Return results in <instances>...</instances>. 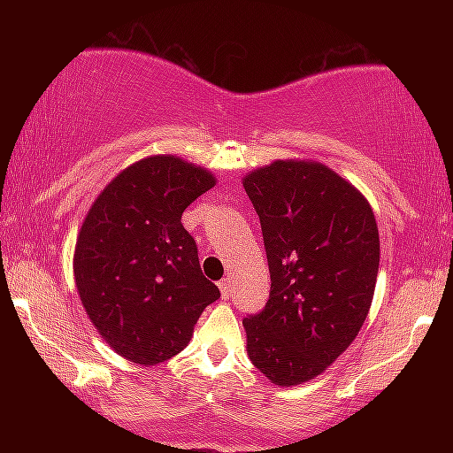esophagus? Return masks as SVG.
<instances>
[{"label": "esophagus", "instance_id": "34e87169", "mask_svg": "<svg viewBox=\"0 0 453 453\" xmlns=\"http://www.w3.org/2000/svg\"><path fill=\"white\" fill-rule=\"evenodd\" d=\"M219 287H220L222 299H228V296L233 295V280H231V278H225V280H222Z\"/></svg>", "mask_w": 453, "mask_h": 453}]
</instances>
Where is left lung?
Returning a JSON list of instances; mask_svg holds the SVG:
<instances>
[{"label": "left lung", "mask_w": 453, "mask_h": 453, "mask_svg": "<svg viewBox=\"0 0 453 453\" xmlns=\"http://www.w3.org/2000/svg\"><path fill=\"white\" fill-rule=\"evenodd\" d=\"M270 299L243 319L247 355L276 386L324 373L357 338L373 301L380 233L369 202L321 163L274 160L247 173Z\"/></svg>", "instance_id": "left-lung-1"}]
</instances>
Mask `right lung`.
I'll return each instance as SVG.
<instances>
[{
  "mask_svg": "<svg viewBox=\"0 0 453 453\" xmlns=\"http://www.w3.org/2000/svg\"><path fill=\"white\" fill-rule=\"evenodd\" d=\"M212 173L158 154L123 169L86 214L73 253L80 301L117 355L158 365L181 352L220 290L202 274L183 210Z\"/></svg>",
  "mask_w": 453,
  "mask_h": 453,
  "instance_id": "1",
  "label": "right lung"
}]
</instances>
